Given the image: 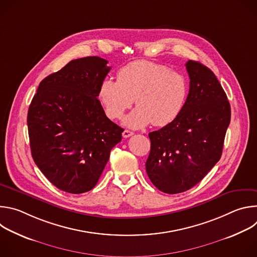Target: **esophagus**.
<instances>
[{"instance_id":"esophagus-1","label":"esophagus","mask_w":257,"mask_h":257,"mask_svg":"<svg viewBox=\"0 0 257 257\" xmlns=\"http://www.w3.org/2000/svg\"><path fill=\"white\" fill-rule=\"evenodd\" d=\"M122 135H123L124 138H128V137H130V136L133 135V132H131V131H129V130H124L123 133H122Z\"/></svg>"}]
</instances>
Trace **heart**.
<instances>
[{"label":"heart","mask_w":257,"mask_h":257,"mask_svg":"<svg viewBox=\"0 0 257 257\" xmlns=\"http://www.w3.org/2000/svg\"><path fill=\"white\" fill-rule=\"evenodd\" d=\"M189 91L187 78L166 65L136 61L122 67L117 80L105 78L98 99L109 119H120L135 98L137 106L124 119V125L139 129L153 124L163 127L182 112Z\"/></svg>","instance_id":"obj_1"}]
</instances>
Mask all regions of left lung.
<instances>
[{"mask_svg": "<svg viewBox=\"0 0 257 257\" xmlns=\"http://www.w3.org/2000/svg\"><path fill=\"white\" fill-rule=\"evenodd\" d=\"M186 69L190 87L182 112L149 134L152 146L146 173L168 194L189 190L219 161L231 120L230 102L213 72L191 60Z\"/></svg>", "mask_w": 257, "mask_h": 257, "instance_id": "8db88e82", "label": "left lung"}]
</instances>
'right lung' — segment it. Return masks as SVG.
Returning <instances> with one entry per match:
<instances>
[{
	"instance_id": "obj_1",
	"label": "right lung",
	"mask_w": 257,
	"mask_h": 257,
	"mask_svg": "<svg viewBox=\"0 0 257 257\" xmlns=\"http://www.w3.org/2000/svg\"><path fill=\"white\" fill-rule=\"evenodd\" d=\"M99 57L72 60L39 85L27 114L35 165L60 190H91L122 139L123 129L109 120L97 99L111 67Z\"/></svg>"
}]
</instances>
